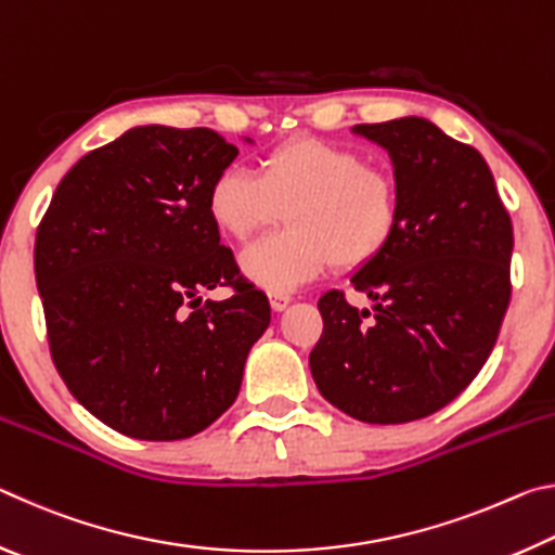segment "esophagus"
Segmentation results:
<instances>
[{"label": "esophagus", "instance_id": "obj_1", "mask_svg": "<svg viewBox=\"0 0 555 555\" xmlns=\"http://www.w3.org/2000/svg\"><path fill=\"white\" fill-rule=\"evenodd\" d=\"M269 304H271V308H274V313H281L288 308L291 296L288 294H269Z\"/></svg>", "mask_w": 555, "mask_h": 555}]
</instances>
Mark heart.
<instances>
[{
  "instance_id": "1",
  "label": "heart",
  "mask_w": 555,
  "mask_h": 555,
  "mask_svg": "<svg viewBox=\"0 0 555 555\" xmlns=\"http://www.w3.org/2000/svg\"><path fill=\"white\" fill-rule=\"evenodd\" d=\"M215 228L244 242L284 212L288 232L240 255V269L269 294H291L333 264L360 269L389 247L399 228V191L352 149L304 137L276 146L259 176L230 166L208 188Z\"/></svg>"
}]
</instances>
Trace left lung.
<instances>
[{
    "label": "left lung",
    "mask_w": 555,
    "mask_h": 555,
    "mask_svg": "<svg viewBox=\"0 0 555 555\" xmlns=\"http://www.w3.org/2000/svg\"><path fill=\"white\" fill-rule=\"evenodd\" d=\"M382 146L399 191V228L350 284L374 300L357 311L340 291L318 300V391L364 424H409L443 409L477 377L509 306L514 232L480 152L424 117L357 125Z\"/></svg>",
    "instance_id": "8db88e82"
}]
</instances>
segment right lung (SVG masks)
Returning <instances> with one entry per match:
<instances>
[{
  "mask_svg": "<svg viewBox=\"0 0 555 555\" xmlns=\"http://www.w3.org/2000/svg\"><path fill=\"white\" fill-rule=\"evenodd\" d=\"M234 156L212 129L131 127L63 176L36 232L55 370L119 434H201L237 399L269 327L267 296L242 281L205 205ZM222 283L235 296L203 305Z\"/></svg>",
  "mask_w": 555,
  "mask_h": 555,
  "instance_id": "right-lung-1",
  "label": "right lung"
}]
</instances>
